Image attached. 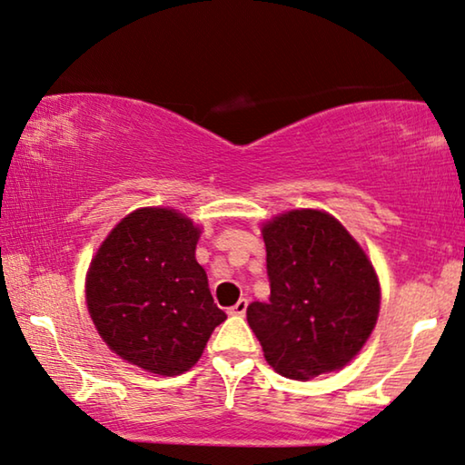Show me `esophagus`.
Returning a JSON list of instances; mask_svg holds the SVG:
<instances>
[{
    "instance_id": "esophagus-1",
    "label": "esophagus",
    "mask_w": 465,
    "mask_h": 465,
    "mask_svg": "<svg viewBox=\"0 0 465 465\" xmlns=\"http://www.w3.org/2000/svg\"><path fill=\"white\" fill-rule=\"evenodd\" d=\"M247 304H249V301H247V299H239L237 302L232 304L231 309H228V313H231V315H239V317H242V315L247 313Z\"/></svg>"
}]
</instances>
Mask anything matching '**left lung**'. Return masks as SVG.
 <instances>
[{
    "label": "left lung",
    "mask_w": 465,
    "mask_h": 465,
    "mask_svg": "<svg viewBox=\"0 0 465 465\" xmlns=\"http://www.w3.org/2000/svg\"><path fill=\"white\" fill-rule=\"evenodd\" d=\"M270 301L247 307L249 327L273 371L313 379L341 369L371 336L379 280L336 218L292 210L263 226Z\"/></svg>",
    "instance_id": "8db88e82"
}]
</instances>
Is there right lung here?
Returning a JSON list of instances; mask_svg holds the SVG:
<instances>
[{"mask_svg": "<svg viewBox=\"0 0 465 465\" xmlns=\"http://www.w3.org/2000/svg\"><path fill=\"white\" fill-rule=\"evenodd\" d=\"M200 228L166 208L135 210L113 228L86 278L90 317L121 359L156 375L200 361L226 319L195 262Z\"/></svg>", "mask_w": 465, "mask_h": 465, "instance_id": "add662e5", "label": "right lung"}]
</instances>
